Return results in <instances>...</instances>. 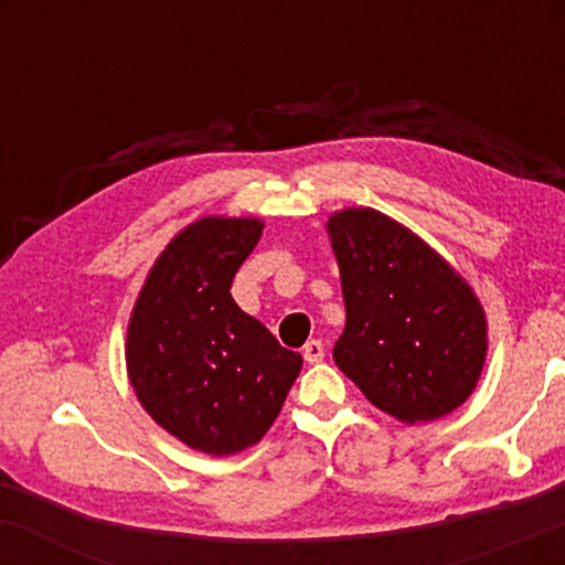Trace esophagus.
<instances>
[{
    "label": "esophagus",
    "instance_id": "1",
    "mask_svg": "<svg viewBox=\"0 0 565 565\" xmlns=\"http://www.w3.org/2000/svg\"><path fill=\"white\" fill-rule=\"evenodd\" d=\"M323 355H327V350H323V342L321 340H308L302 348V359L308 361V364H321Z\"/></svg>",
    "mask_w": 565,
    "mask_h": 565
}]
</instances>
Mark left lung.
Segmentation results:
<instances>
[{
    "mask_svg": "<svg viewBox=\"0 0 565 565\" xmlns=\"http://www.w3.org/2000/svg\"><path fill=\"white\" fill-rule=\"evenodd\" d=\"M345 297L334 364L406 425L468 401L486 361V316L470 284L423 238L369 206L327 223Z\"/></svg>",
    "mask_w": 565,
    "mask_h": 565,
    "instance_id": "1",
    "label": "left lung"
}]
</instances>
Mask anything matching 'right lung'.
<instances>
[{
  "label": "right lung",
  "mask_w": 565,
  "mask_h": 565,
  "mask_svg": "<svg viewBox=\"0 0 565 565\" xmlns=\"http://www.w3.org/2000/svg\"><path fill=\"white\" fill-rule=\"evenodd\" d=\"M263 236L255 217H201L167 244L127 329V372L157 425L191 449L236 454L281 412L302 355L231 297Z\"/></svg>",
  "instance_id": "1"
}]
</instances>
